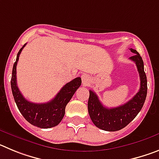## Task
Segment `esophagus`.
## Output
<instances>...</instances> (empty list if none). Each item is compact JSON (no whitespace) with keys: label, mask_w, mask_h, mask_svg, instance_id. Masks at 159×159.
I'll return each instance as SVG.
<instances>
[{"label":"esophagus","mask_w":159,"mask_h":159,"mask_svg":"<svg viewBox=\"0 0 159 159\" xmlns=\"http://www.w3.org/2000/svg\"><path fill=\"white\" fill-rule=\"evenodd\" d=\"M81 80H82V83L84 84H88V83L90 81L89 76H88L87 74H83V75H81Z\"/></svg>","instance_id":"obj_1"}]
</instances>
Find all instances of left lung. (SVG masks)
<instances>
[{
	"mask_svg": "<svg viewBox=\"0 0 159 159\" xmlns=\"http://www.w3.org/2000/svg\"><path fill=\"white\" fill-rule=\"evenodd\" d=\"M130 50L134 53L133 57H130V60L135 63L140 76V88L137 94L123 105L107 108L101 103L93 91H89L88 113L94 124L101 130L116 131L124 128L137 116L145 102L147 94V80L143 60L136 50L132 48Z\"/></svg>",
	"mask_w": 159,
	"mask_h": 159,
	"instance_id": "8db88e82",
	"label": "left lung"
}]
</instances>
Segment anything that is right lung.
<instances>
[{"mask_svg":"<svg viewBox=\"0 0 159 159\" xmlns=\"http://www.w3.org/2000/svg\"><path fill=\"white\" fill-rule=\"evenodd\" d=\"M25 45L26 43L18 52L16 62L14 63L12 67L11 88L14 100L20 112L29 123L40 128H51L56 127L64 118L67 102L81 85V78L77 77L66 84L54 99L49 102L45 103L29 102L20 93L16 84V64L20 54Z\"/></svg>","mask_w":159,"mask_h":159,"instance_id":"add662e5","label":"right lung"}]
</instances>
